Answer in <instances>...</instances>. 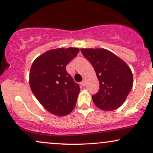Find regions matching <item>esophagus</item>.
Returning a JSON list of instances; mask_svg holds the SVG:
<instances>
[{"instance_id":"34e87169","label":"esophagus","mask_w":153,"mask_h":153,"mask_svg":"<svg viewBox=\"0 0 153 153\" xmlns=\"http://www.w3.org/2000/svg\"><path fill=\"white\" fill-rule=\"evenodd\" d=\"M81 84H82V86H85V85H86V80H85V79H84V80H82Z\"/></svg>"}]
</instances>
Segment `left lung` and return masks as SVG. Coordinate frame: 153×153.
<instances>
[{"instance_id": "8db88e82", "label": "left lung", "mask_w": 153, "mask_h": 153, "mask_svg": "<svg viewBox=\"0 0 153 153\" xmlns=\"http://www.w3.org/2000/svg\"><path fill=\"white\" fill-rule=\"evenodd\" d=\"M99 81V91L92 96L96 106L114 111L125 101L133 86L132 73L127 64L113 52L103 48H82Z\"/></svg>"}]
</instances>
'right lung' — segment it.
<instances>
[{
  "label": "right lung",
  "mask_w": 153,
  "mask_h": 153,
  "mask_svg": "<svg viewBox=\"0 0 153 153\" xmlns=\"http://www.w3.org/2000/svg\"><path fill=\"white\" fill-rule=\"evenodd\" d=\"M79 48L50 50L36 57L31 65L29 85L44 108L57 117L74 109L80 88L67 73L66 65L79 52Z\"/></svg>",
  "instance_id": "right-lung-1"
}]
</instances>
